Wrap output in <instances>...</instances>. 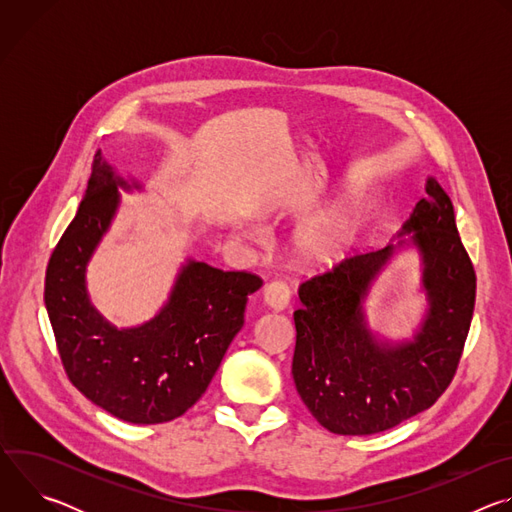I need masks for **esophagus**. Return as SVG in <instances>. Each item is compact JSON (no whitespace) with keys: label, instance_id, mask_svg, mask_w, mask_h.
Returning <instances> with one entry per match:
<instances>
[{"label":"esophagus","instance_id":"obj_1","mask_svg":"<svg viewBox=\"0 0 512 512\" xmlns=\"http://www.w3.org/2000/svg\"><path fill=\"white\" fill-rule=\"evenodd\" d=\"M289 296H291L289 294V287L283 281H271L263 289V302H265V306L275 310V312H281V310L287 308Z\"/></svg>","mask_w":512,"mask_h":512}]
</instances>
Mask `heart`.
<instances>
[{"mask_svg":"<svg viewBox=\"0 0 512 512\" xmlns=\"http://www.w3.org/2000/svg\"><path fill=\"white\" fill-rule=\"evenodd\" d=\"M360 223V204L340 196L330 208L312 216L296 233V255L308 267H332L348 249Z\"/></svg>","mask_w":512,"mask_h":512,"instance_id":"obj_1","label":"heart"}]
</instances>
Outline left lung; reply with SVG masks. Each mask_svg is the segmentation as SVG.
<instances>
[{"instance_id":"1","label":"left lung","mask_w":512,"mask_h":512,"mask_svg":"<svg viewBox=\"0 0 512 512\" xmlns=\"http://www.w3.org/2000/svg\"><path fill=\"white\" fill-rule=\"evenodd\" d=\"M425 194L395 243L354 255L298 289L291 375L310 413L332 433L391 429L429 409L456 375L474 314L476 273L448 192L429 176ZM409 246L420 253L428 310L411 339H379L363 300L384 265Z\"/></svg>"}]
</instances>
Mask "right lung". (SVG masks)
<instances>
[{"instance_id": "1", "label": "right lung", "mask_w": 512, "mask_h": 512, "mask_svg": "<svg viewBox=\"0 0 512 512\" xmlns=\"http://www.w3.org/2000/svg\"><path fill=\"white\" fill-rule=\"evenodd\" d=\"M119 188L141 184L121 178L97 152L79 212L48 261L44 304L70 383L107 413L154 425L184 415L202 397L263 281L186 259L160 312L117 328L91 304L87 265L117 214Z\"/></svg>"}]
</instances>
